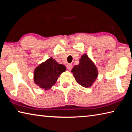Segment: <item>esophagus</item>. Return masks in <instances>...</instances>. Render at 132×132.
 <instances>
[{"label":"esophagus","mask_w":132,"mask_h":132,"mask_svg":"<svg viewBox=\"0 0 132 132\" xmlns=\"http://www.w3.org/2000/svg\"><path fill=\"white\" fill-rule=\"evenodd\" d=\"M66 67H67V69H68L69 70H71V69H72V68H73V66H72V64H68Z\"/></svg>","instance_id":"obj_1"}]
</instances>
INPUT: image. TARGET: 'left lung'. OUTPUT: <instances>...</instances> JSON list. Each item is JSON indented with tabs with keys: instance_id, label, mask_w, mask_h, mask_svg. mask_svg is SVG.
Listing matches in <instances>:
<instances>
[{
	"instance_id": "left-lung-1",
	"label": "left lung",
	"mask_w": 132,
	"mask_h": 132,
	"mask_svg": "<svg viewBox=\"0 0 132 132\" xmlns=\"http://www.w3.org/2000/svg\"><path fill=\"white\" fill-rule=\"evenodd\" d=\"M71 72L76 81L85 88L92 86L98 76L97 68L87 54L81 56L79 64L73 67Z\"/></svg>"
}]
</instances>
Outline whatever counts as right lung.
I'll use <instances>...</instances> for the list:
<instances>
[{
    "instance_id": "1",
    "label": "right lung",
    "mask_w": 132,
    "mask_h": 132,
    "mask_svg": "<svg viewBox=\"0 0 132 132\" xmlns=\"http://www.w3.org/2000/svg\"><path fill=\"white\" fill-rule=\"evenodd\" d=\"M66 67L50 57L39 64L34 71V81L39 88L50 89L56 82L58 77L66 71Z\"/></svg>"
}]
</instances>
